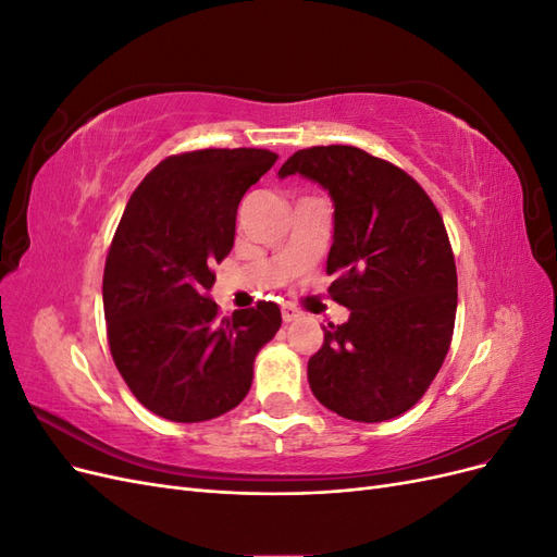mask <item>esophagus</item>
Returning <instances> with one entry per match:
<instances>
[{"mask_svg": "<svg viewBox=\"0 0 557 557\" xmlns=\"http://www.w3.org/2000/svg\"><path fill=\"white\" fill-rule=\"evenodd\" d=\"M281 315H283V323H293V320H297L301 315V311L295 309L293 305H285V307H281Z\"/></svg>", "mask_w": 557, "mask_h": 557, "instance_id": "obj_1", "label": "esophagus"}]
</instances>
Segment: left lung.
<instances>
[{"instance_id":"obj_1","label":"left lung","mask_w":557,"mask_h":557,"mask_svg":"<svg viewBox=\"0 0 557 557\" xmlns=\"http://www.w3.org/2000/svg\"><path fill=\"white\" fill-rule=\"evenodd\" d=\"M334 201L327 274L350 311L323 327L309 360L315 399L358 423L391 420L425 395L450 346L458 274L440 211L399 166L356 146H313L288 158Z\"/></svg>"}]
</instances>
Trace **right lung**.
Instances as JSON below:
<instances>
[{
  "instance_id": "right-lung-1",
  "label": "right lung",
  "mask_w": 557,
  "mask_h": 557,
  "mask_svg": "<svg viewBox=\"0 0 557 557\" xmlns=\"http://www.w3.org/2000/svg\"><path fill=\"white\" fill-rule=\"evenodd\" d=\"M262 148L172 156L132 193L104 267L111 356L132 395L174 423L227 413L248 395L260 348L274 339V301L218 315L211 267L234 246L237 209L272 170Z\"/></svg>"
}]
</instances>
